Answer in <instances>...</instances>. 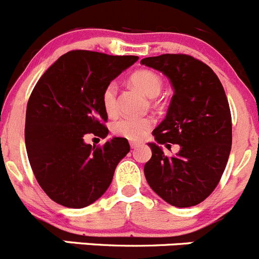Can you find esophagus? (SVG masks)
Wrapping results in <instances>:
<instances>
[{
    "mask_svg": "<svg viewBox=\"0 0 259 259\" xmlns=\"http://www.w3.org/2000/svg\"><path fill=\"white\" fill-rule=\"evenodd\" d=\"M139 145H140V142H137V141H130V146H131V149H136Z\"/></svg>",
    "mask_w": 259,
    "mask_h": 259,
    "instance_id": "1",
    "label": "esophagus"
}]
</instances>
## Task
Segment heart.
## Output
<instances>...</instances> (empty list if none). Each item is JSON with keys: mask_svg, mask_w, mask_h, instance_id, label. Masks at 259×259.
Returning a JSON list of instances; mask_svg holds the SVG:
<instances>
[{"mask_svg": "<svg viewBox=\"0 0 259 259\" xmlns=\"http://www.w3.org/2000/svg\"><path fill=\"white\" fill-rule=\"evenodd\" d=\"M131 83L146 97L155 98L162 89V78L151 70H139L131 75ZM118 88L114 81L107 83L102 93V105L109 117L117 114ZM152 119L149 117H124L115 120L112 125L113 134L128 140H140L150 131Z\"/></svg>", "mask_w": 259, "mask_h": 259, "instance_id": "1", "label": "heart"}]
</instances>
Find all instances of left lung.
I'll use <instances>...</instances> for the list:
<instances>
[{"mask_svg": "<svg viewBox=\"0 0 259 259\" xmlns=\"http://www.w3.org/2000/svg\"><path fill=\"white\" fill-rule=\"evenodd\" d=\"M142 65L161 71L174 88L165 119L152 131V156L145 177L152 191L176 207H191L213 192L231 150V113L225 90L212 68L188 54L147 57ZM181 146L176 157L159 147Z\"/></svg>", "mask_w": 259, "mask_h": 259, "instance_id": "left-lung-1", "label": "left lung"}]
</instances>
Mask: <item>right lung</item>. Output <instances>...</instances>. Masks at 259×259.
<instances>
[{
  "mask_svg": "<svg viewBox=\"0 0 259 259\" xmlns=\"http://www.w3.org/2000/svg\"><path fill=\"white\" fill-rule=\"evenodd\" d=\"M137 56L71 51L61 56L34 86L26 107L25 145L33 173L47 196L82 208L102 197L130 144L113 137L103 146L86 135H108L102 105L107 83L134 65Z\"/></svg>",
  "mask_w": 259,
  "mask_h": 259,
  "instance_id": "right-lung-1",
  "label": "right lung"
}]
</instances>
